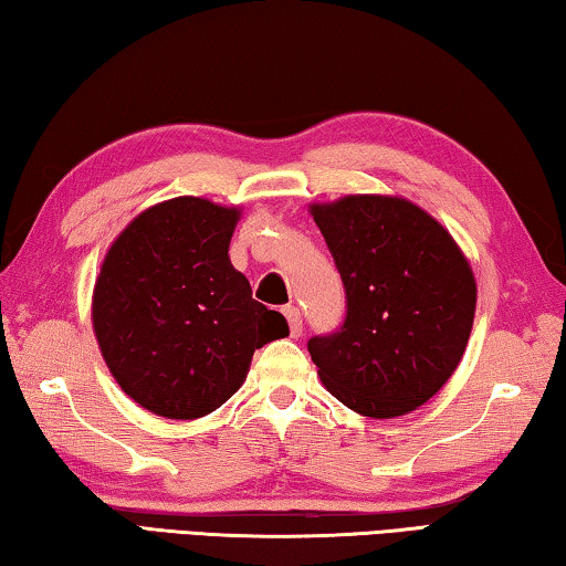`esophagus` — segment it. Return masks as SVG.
Returning a JSON list of instances; mask_svg holds the SVG:
<instances>
[{"label": "esophagus", "mask_w": 566, "mask_h": 566, "mask_svg": "<svg viewBox=\"0 0 566 566\" xmlns=\"http://www.w3.org/2000/svg\"><path fill=\"white\" fill-rule=\"evenodd\" d=\"M282 312H284L286 322H290V334H292V337L294 339L302 337V314H300V310H296L294 304H286Z\"/></svg>", "instance_id": "obj_1"}]
</instances>
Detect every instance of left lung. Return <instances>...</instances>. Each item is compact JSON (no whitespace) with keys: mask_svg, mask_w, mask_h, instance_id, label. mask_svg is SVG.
I'll return each instance as SVG.
<instances>
[{"mask_svg":"<svg viewBox=\"0 0 566 566\" xmlns=\"http://www.w3.org/2000/svg\"><path fill=\"white\" fill-rule=\"evenodd\" d=\"M310 214L347 292L339 332L306 344L322 385L361 417L409 415L462 361L476 310L472 266L405 197L347 195Z\"/></svg>","mask_w":566,"mask_h":566,"instance_id":"8db88e82","label":"left lung"}]
</instances>
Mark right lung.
I'll return each instance as SVG.
<instances>
[{
  "mask_svg": "<svg viewBox=\"0 0 566 566\" xmlns=\"http://www.w3.org/2000/svg\"><path fill=\"white\" fill-rule=\"evenodd\" d=\"M242 217L202 197L145 209L104 256L94 337L124 395L165 419H199L244 385L254 349L290 334L229 262Z\"/></svg>",
  "mask_w": 566,
  "mask_h": 566,
  "instance_id": "right-lung-1",
  "label": "right lung"
}]
</instances>
